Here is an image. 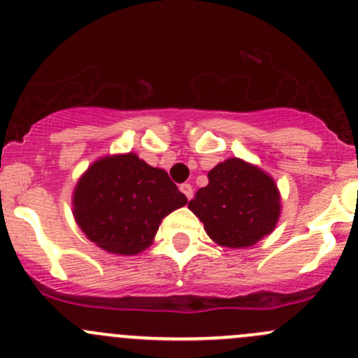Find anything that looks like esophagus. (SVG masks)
<instances>
[{"label": "esophagus", "instance_id": "34e87169", "mask_svg": "<svg viewBox=\"0 0 358 358\" xmlns=\"http://www.w3.org/2000/svg\"><path fill=\"white\" fill-rule=\"evenodd\" d=\"M180 192H182L189 201L192 199V196H194V189L190 183H182V185H180Z\"/></svg>", "mask_w": 358, "mask_h": 358}]
</instances>
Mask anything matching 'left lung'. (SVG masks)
<instances>
[{
  "mask_svg": "<svg viewBox=\"0 0 358 358\" xmlns=\"http://www.w3.org/2000/svg\"><path fill=\"white\" fill-rule=\"evenodd\" d=\"M208 180L189 208L216 244L249 248L275 229L280 194L272 176L258 166L230 157L216 164Z\"/></svg>",
  "mask_w": 358,
  "mask_h": 358,
  "instance_id": "left-lung-1",
  "label": "left lung"
}]
</instances>
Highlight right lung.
I'll list each match as a JSON object with an SVG mask.
<instances>
[{"instance_id":"add662e5","label":"right lung","mask_w":358,"mask_h":358,"mask_svg":"<svg viewBox=\"0 0 358 358\" xmlns=\"http://www.w3.org/2000/svg\"><path fill=\"white\" fill-rule=\"evenodd\" d=\"M187 204L164 169L136 154L93 162L76 185L74 218L92 243L112 255L133 256L152 244L162 218Z\"/></svg>"}]
</instances>
